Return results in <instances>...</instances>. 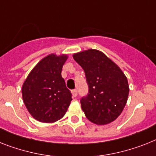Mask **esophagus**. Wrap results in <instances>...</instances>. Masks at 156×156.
<instances>
[{"label": "esophagus", "instance_id": "obj_1", "mask_svg": "<svg viewBox=\"0 0 156 156\" xmlns=\"http://www.w3.org/2000/svg\"><path fill=\"white\" fill-rule=\"evenodd\" d=\"M72 95H73V97H74L75 98L76 96L78 95V90H77V89H74V90H72Z\"/></svg>", "mask_w": 156, "mask_h": 156}]
</instances>
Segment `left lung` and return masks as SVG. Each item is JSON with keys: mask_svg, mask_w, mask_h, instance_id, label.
Listing matches in <instances>:
<instances>
[{"mask_svg": "<svg viewBox=\"0 0 156 156\" xmlns=\"http://www.w3.org/2000/svg\"><path fill=\"white\" fill-rule=\"evenodd\" d=\"M74 60L85 72L88 94L80 99L86 117L94 123L113 122L126 103L128 82L125 74L103 53L88 49L74 54Z\"/></svg>", "mask_w": 156, "mask_h": 156, "instance_id": "1", "label": "left lung"}]
</instances>
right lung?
Returning a JSON list of instances; mask_svg holds the SVG:
<instances>
[{"mask_svg":"<svg viewBox=\"0 0 156 156\" xmlns=\"http://www.w3.org/2000/svg\"><path fill=\"white\" fill-rule=\"evenodd\" d=\"M66 55H48L38 62L25 81L22 98L35 119L54 122L65 115L72 94L62 77Z\"/></svg>","mask_w":156,"mask_h":156,"instance_id":"obj_1","label":"right lung"}]
</instances>
